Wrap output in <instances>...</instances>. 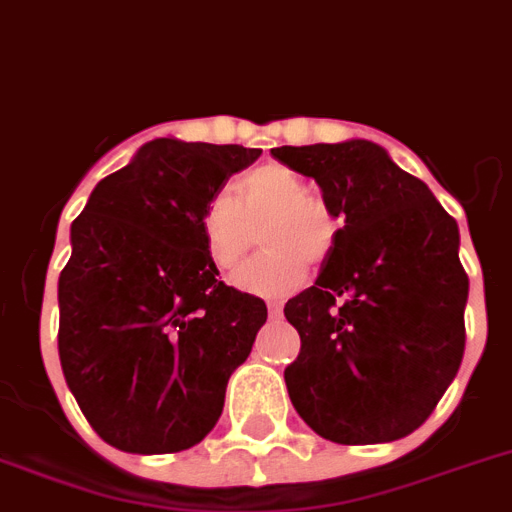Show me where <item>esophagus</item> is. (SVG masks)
<instances>
[{
	"label": "esophagus",
	"instance_id": "34e87169",
	"mask_svg": "<svg viewBox=\"0 0 512 512\" xmlns=\"http://www.w3.org/2000/svg\"><path fill=\"white\" fill-rule=\"evenodd\" d=\"M266 308H269V316L279 318V316H282V308H285V305L274 300V303H266Z\"/></svg>",
	"mask_w": 512,
	"mask_h": 512
}]
</instances>
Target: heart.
Returning <instances> with one entry per match:
<instances>
[{"label":"heart","instance_id":"heart-1","mask_svg":"<svg viewBox=\"0 0 512 512\" xmlns=\"http://www.w3.org/2000/svg\"><path fill=\"white\" fill-rule=\"evenodd\" d=\"M264 225L266 248L235 274V287L261 298H279L303 285L310 264H321L339 233L334 209L303 176L282 163H264L235 183V199L217 191L199 212L204 251L230 272L253 246V230Z\"/></svg>","mask_w":512,"mask_h":512}]
</instances>
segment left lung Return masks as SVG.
<instances>
[{
  "label": "left lung",
  "instance_id": "1",
  "mask_svg": "<svg viewBox=\"0 0 512 512\" xmlns=\"http://www.w3.org/2000/svg\"><path fill=\"white\" fill-rule=\"evenodd\" d=\"M316 178L342 220L316 285L287 300L300 355L285 368L292 406L321 438H406L464 360L469 277L458 225L425 183L365 139L274 147Z\"/></svg>",
  "mask_w": 512,
  "mask_h": 512
}]
</instances>
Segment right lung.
<instances>
[{
  "instance_id": "obj_1",
  "label": "right lung",
  "mask_w": 512,
  "mask_h": 512,
  "mask_svg": "<svg viewBox=\"0 0 512 512\" xmlns=\"http://www.w3.org/2000/svg\"><path fill=\"white\" fill-rule=\"evenodd\" d=\"M240 144L155 139L95 186L59 277V360L82 414L126 453L204 440L266 303L220 282L199 212L259 160Z\"/></svg>"
}]
</instances>
